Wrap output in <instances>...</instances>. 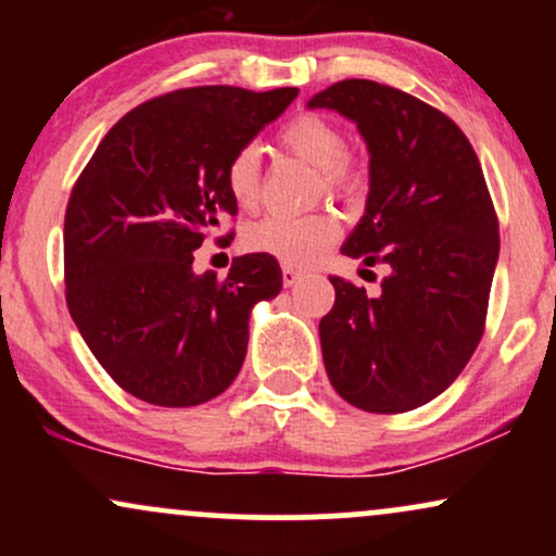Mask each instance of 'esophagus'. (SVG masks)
Here are the masks:
<instances>
[{"mask_svg": "<svg viewBox=\"0 0 556 556\" xmlns=\"http://www.w3.org/2000/svg\"><path fill=\"white\" fill-rule=\"evenodd\" d=\"M300 279H303V271L298 269V266H282V282H285V287H292V285H298Z\"/></svg>", "mask_w": 556, "mask_h": 556, "instance_id": "obj_1", "label": "esophagus"}]
</instances>
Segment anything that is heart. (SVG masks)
<instances>
[{"label":"heart","instance_id":"1","mask_svg":"<svg viewBox=\"0 0 556 556\" xmlns=\"http://www.w3.org/2000/svg\"><path fill=\"white\" fill-rule=\"evenodd\" d=\"M279 140L318 169V190L331 195H353L363 172L348 154L344 132L321 114H300L279 132ZM227 193L240 208H253L261 195V154L256 146H240L225 167ZM340 238V219L331 212L303 216L269 214L245 227L242 242L248 251L266 253L287 266H308Z\"/></svg>","mask_w":556,"mask_h":556}]
</instances>
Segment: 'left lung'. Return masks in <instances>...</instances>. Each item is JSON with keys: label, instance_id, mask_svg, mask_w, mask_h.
I'll return each mask as SVG.
<instances>
[{"label": "left lung", "instance_id": "8db88e82", "mask_svg": "<svg viewBox=\"0 0 556 556\" xmlns=\"http://www.w3.org/2000/svg\"><path fill=\"white\" fill-rule=\"evenodd\" d=\"M308 106L353 119L366 140V214L342 253L389 269L376 298L329 277L337 298L318 324L324 366L350 405L413 410L460 376L483 337L500 258L483 169L446 114L392 86L340 80Z\"/></svg>", "mask_w": 556, "mask_h": 556}]
</instances>
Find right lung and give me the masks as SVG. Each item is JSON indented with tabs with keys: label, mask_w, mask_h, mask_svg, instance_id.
Returning a JSON list of instances; mask_svg holds the SVG:
<instances>
[{
	"label": "right lung",
	"mask_w": 556,
	"mask_h": 556,
	"mask_svg": "<svg viewBox=\"0 0 556 556\" xmlns=\"http://www.w3.org/2000/svg\"><path fill=\"white\" fill-rule=\"evenodd\" d=\"M295 96L235 86L156 96L127 112L80 172L65 214L67 308L132 397L201 405L240 374L251 308L279 295L282 269L248 253L216 279L193 271V251L238 214L225 185L229 156Z\"/></svg>",
	"instance_id": "obj_1"
}]
</instances>
